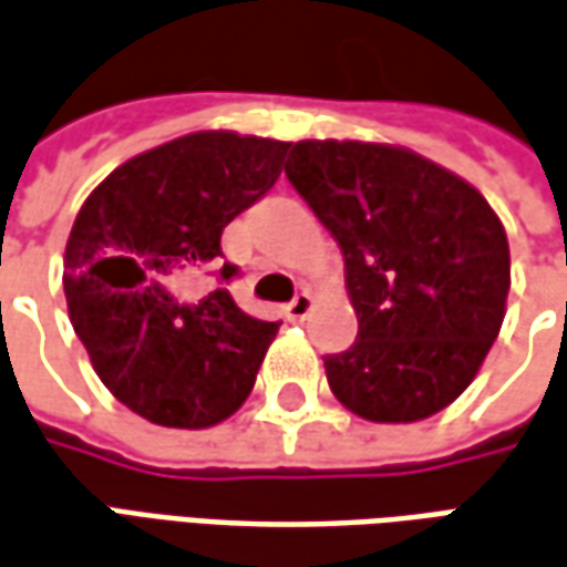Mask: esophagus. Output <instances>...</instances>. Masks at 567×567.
I'll use <instances>...</instances> for the list:
<instances>
[{
	"label": "esophagus",
	"instance_id": "esophagus-1",
	"mask_svg": "<svg viewBox=\"0 0 567 567\" xmlns=\"http://www.w3.org/2000/svg\"><path fill=\"white\" fill-rule=\"evenodd\" d=\"M311 306H315V299H311V292H296L292 296V302L287 306V315H290L292 321H306L308 315H311Z\"/></svg>",
	"mask_w": 567,
	"mask_h": 567
}]
</instances>
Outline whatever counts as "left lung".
<instances>
[{"instance_id":"1","label":"left lung","mask_w":567,"mask_h":567,"mask_svg":"<svg viewBox=\"0 0 567 567\" xmlns=\"http://www.w3.org/2000/svg\"><path fill=\"white\" fill-rule=\"evenodd\" d=\"M287 178L342 249L358 315V339L323 358L333 395L370 423L447 408L506 315L497 213L470 182L395 144L296 142Z\"/></svg>"}]
</instances>
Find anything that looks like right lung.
Returning <instances> with one entry per match:
<instances>
[{
	"label": "right lung",
	"mask_w": 567,
	"mask_h": 567,
	"mask_svg": "<svg viewBox=\"0 0 567 567\" xmlns=\"http://www.w3.org/2000/svg\"><path fill=\"white\" fill-rule=\"evenodd\" d=\"M287 142L194 132L113 169L82 203L64 252L70 323L101 382L169 429L228 420L252 392L275 321L237 308L221 231L261 200ZM216 276L209 293L189 290Z\"/></svg>",
	"instance_id": "obj_1"
}]
</instances>
